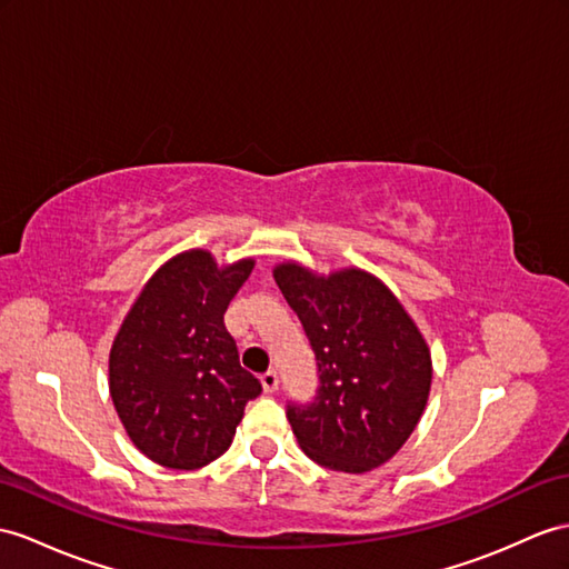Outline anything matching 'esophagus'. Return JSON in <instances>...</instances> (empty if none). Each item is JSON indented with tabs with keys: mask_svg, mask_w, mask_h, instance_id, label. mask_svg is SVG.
<instances>
[{
	"mask_svg": "<svg viewBox=\"0 0 569 569\" xmlns=\"http://www.w3.org/2000/svg\"><path fill=\"white\" fill-rule=\"evenodd\" d=\"M260 383H262V391L266 393H274L277 389H280V377H277V371L270 369L260 377Z\"/></svg>",
	"mask_w": 569,
	"mask_h": 569,
	"instance_id": "esophagus-1",
	"label": "esophagus"
}]
</instances>
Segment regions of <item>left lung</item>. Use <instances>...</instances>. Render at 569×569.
I'll return each mask as SVG.
<instances>
[{"label":"left lung","mask_w":569,"mask_h":569,"mask_svg":"<svg viewBox=\"0 0 569 569\" xmlns=\"http://www.w3.org/2000/svg\"><path fill=\"white\" fill-rule=\"evenodd\" d=\"M274 282L311 342L318 391L289 403L301 451L318 466L367 473L418 427L432 383V357L418 326L379 277L348 268L316 274L297 262Z\"/></svg>","instance_id":"obj_1"}]
</instances>
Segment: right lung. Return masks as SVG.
I'll use <instances>...</instances> for the list:
<instances>
[{
  "instance_id": "right-lung-1",
  "label": "right lung",
  "mask_w": 569,
  "mask_h": 569,
  "mask_svg": "<svg viewBox=\"0 0 569 569\" xmlns=\"http://www.w3.org/2000/svg\"><path fill=\"white\" fill-rule=\"evenodd\" d=\"M253 266L219 268L202 248L178 253L124 316L108 359L110 398L132 445L159 466L196 470L219 459L262 391L224 326Z\"/></svg>"
}]
</instances>
